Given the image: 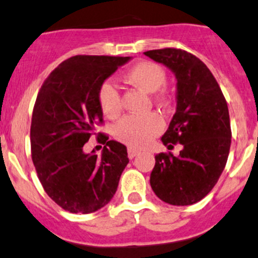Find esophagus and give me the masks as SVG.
<instances>
[{
    "label": "esophagus",
    "instance_id": "obj_1",
    "mask_svg": "<svg viewBox=\"0 0 258 258\" xmlns=\"http://www.w3.org/2000/svg\"><path fill=\"white\" fill-rule=\"evenodd\" d=\"M127 153H128V158L132 159V158H135V157H136L138 153H140V151L135 150V148H132V147H128V150H127Z\"/></svg>",
    "mask_w": 258,
    "mask_h": 258
}]
</instances>
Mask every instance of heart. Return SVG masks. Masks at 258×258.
I'll use <instances>...</instances> for the list:
<instances>
[{
	"instance_id": "obj_1",
	"label": "heart",
	"mask_w": 258,
	"mask_h": 258,
	"mask_svg": "<svg viewBox=\"0 0 258 258\" xmlns=\"http://www.w3.org/2000/svg\"><path fill=\"white\" fill-rule=\"evenodd\" d=\"M124 79L132 85L142 89L146 93L156 91V101L165 104L169 101V93L161 89L167 80L165 70L159 64L143 60L132 65L124 74ZM97 100L104 115L117 117L122 110L121 93L117 86L110 80L101 83L97 90ZM164 130V120L158 113L146 116H124L116 123L113 136L124 145L134 148H143L150 145L154 137Z\"/></svg>"
}]
</instances>
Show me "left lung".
Instances as JSON below:
<instances>
[{
  "mask_svg": "<svg viewBox=\"0 0 258 258\" xmlns=\"http://www.w3.org/2000/svg\"><path fill=\"white\" fill-rule=\"evenodd\" d=\"M145 55L169 68L177 78V111L162 137L172 152L156 156L151 186L170 205H191L210 193L226 165L231 145L229 108L209 68L189 51L163 48Z\"/></svg>",
  "mask_w": 258,
  "mask_h": 258,
  "instance_id": "8db88e82",
  "label": "left lung"
}]
</instances>
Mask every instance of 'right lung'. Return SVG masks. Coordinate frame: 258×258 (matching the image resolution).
Listing matches in <instances>:
<instances>
[{"instance_id": "1", "label": "right lung", "mask_w": 258, "mask_h": 258, "mask_svg": "<svg viewBox=\"0 0 258 258\" xmlns=\"http://www.w3.org/2000/svg\"><path fill=\"white\" fill-rule=\"evenodd\" d=\"M128 59L72 56L48 75L37 95L31 123L32 161L48 197L73 214L105 207L128 163L126 146L96 132V126L104 123L99 86ZM94 134L107 145L101 157L82 152Z\"/></svg>"}]
</instances>
